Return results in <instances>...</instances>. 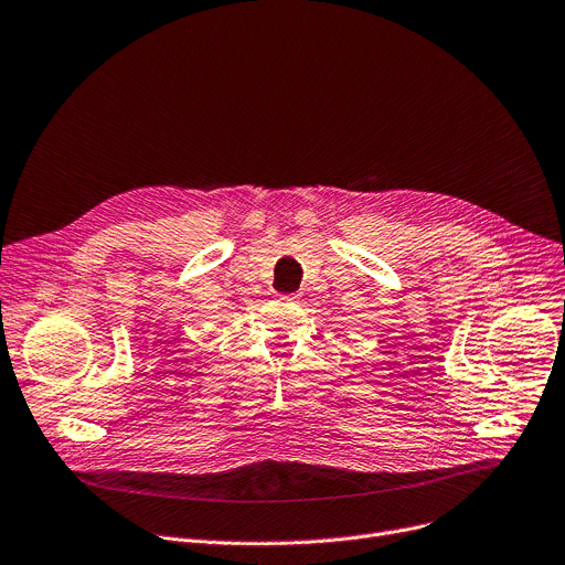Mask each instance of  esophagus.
<instances>
[{
	"mask_svg": "<svg viewBox=\"0 0 565 565\" xmlns=\"http://www.w3.org/2000/svg\"><path fill=\"white\" fill-rule=\"evenodd\" d=\"M279 298H281V300H290V302H295V300L300 298V295H298V292H290V295H279Z\"/></svg>",
	"mask_w": 565,
	"mask_h": 565,
	"instance_id": "1",
	"label": "esophagus"
}]
</instances>
